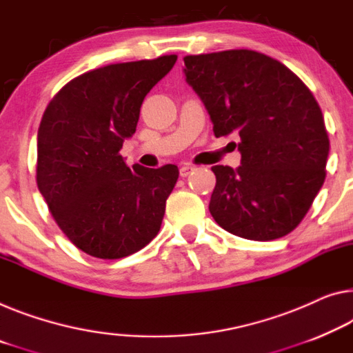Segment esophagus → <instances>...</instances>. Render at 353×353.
<instances>
[{
  "label": "esophagus",
  "instance_id": "obj_1",
  "mask_svg": "<svg viewBox=\"0 0 353 353\" xmlns=\"http://www.w3.org/2000/svg\"><path fill=\"white\" fill-rule=\"evenodd\" d=\"M192 170H194V165H191V164H184V165L180 167V175H181L183 178H186Z\"/></svg>",
  "mask_w": 353,
  "mask_h": 353
}]
</instances>
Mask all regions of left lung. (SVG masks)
<instances>
[{"label": "left lung", "instance_id": "8db88e82", "mask_svg": "<svg viewBox=\"0 0 353 353\" xmlns=\"http://www.w3.org/2000/svg\"><path fill=\"white\" fill-rule=\"evenodd\" d=\"M183 59L186 82L207 107L216 137H240L241 165L211 167V216L246 240L290 233L327 175L330 140L316 97L283 63L254 50Z\"/></svg>", "mask_w": 353, "mask_h": 353}]
</instances>
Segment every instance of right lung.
Returning <instances> with one entry per match:
<instances>
[{"label":"right lung","instance_id":"add662e5","mask_svg":"<svg viewBox=\"0 0 353 353\" xmlns=\"http://www.w3.org/2000/svg\"><path fill=\"white\" fill-rule=\"evenodd\" d=\"M176 55L108 64L70 80L48 102L37 131V188L72 245L121 259L158 235L178 167L134 170L120 150L150 90Z\"/></svg>","mask_w":353,"mask_h":353}]
</instances>
